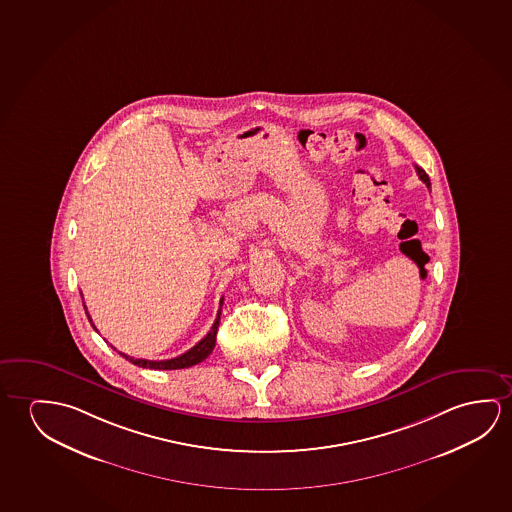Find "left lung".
<instances>
[{
    "label": "left lung",
    "mask_w": 512,
    "mask_h": 512,
    "mask_svg": "<svg viewBox=\"0 0 512 512\" xmlns=\"http://www.w3.org/2000/svg\"><path fill=\"white\" fill-rule=\"evenodd\" d=\"M417 168L418 177H420V181L424 182L427 188H431V181H429V175L420 168V166H415Z\"/></svg>",
    "instance_id": "8db88e82"
}]
</instances>
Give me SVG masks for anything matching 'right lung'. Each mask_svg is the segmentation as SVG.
Here are the masks:
<instances>
[{"mask_svg": "<svg viewBox=\"0 0 512 512\" xmlns=\"http://www.w3.org/2000/svg\"><path fill=\"white\" fill-rule=\"evenodd\" d=\"M221 305H223V298H221L220 307ZM85 310H87V307H85ZM220 315L221 308L218 310V315H216V321H214L213 328H211V331L205 335L204 339L200 340L198 344H195V346L191 347V349L186 351V353L181 354V356H177V358H172V360H161V362H156V360H143V358H133V356H127V354L124 353L120 354H122L126 360H129V362L134 363V365H138V367H143V369H188V367H193V365H197V363L204 362L205 358H207L209 354L213 353L214 346H216V333H218ZM88 321L92 323L90 315H88ZM92 326H94V324H92Z\"/></svg>", "mask_w": 512, "mask_h": 512, "instance_id": "right-lung-1", "label": "right lung"}]
</instances>
